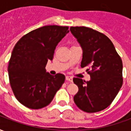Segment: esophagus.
Segmentation results:
<instances>
[{
	"label": "esophagus",
	"mask_w": 131,
	"mask_h": 131,
	"mask_svg": "<svg viewBox=\"0 0 131 131\" xmlns=\"http://www.w3.org/2000/svg\"><path fill=\"white\" fill-rule=\"evenodd\" d=\"M66 80H67V81H70V82H72V81H73V79H72V77H69V76L66 77Z\"/></svg>",
	"instance_id": "34e87169"
}]
</instances>
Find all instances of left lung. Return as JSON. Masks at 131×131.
<instances>
[{
    "label": "left lung",
    "instance_id": "8db88e82",
    "mask_svg": "<svg viewBox=\"0 0 131 131\" xmlns=\"http://www.w3.org/2000/svg\"><path fill=\"white\" fill-rule=\"evenodd\" d=\"M70 31L82 48L81 67H88L91 76L88 81L74 78L79 87L74 101L83 112H97L110 106L122 86V60L103 34L85 27H71Z\"/></svg>",
    "mask_w": 131,
    "mask_h": 131
}]
</instances>
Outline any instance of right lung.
<instances>
[{"label":"right lung","mask_w":131,"mask_h":131,"mask_svg":"<svg viewBox=\"0 0 131 131\" xmlns=\"http://www.w3.org/2000/svg\"><path fill=\"white\" fill-rule=\"evenodd\" d=\"M68 27L44 26L24 35L14 47L8 64L13 93L25 107L38 110L48 106L64 82L65 76H52L46 66L54 50L69 33Z\"/></svg>","instance_id":"add662e5"}]
</instances>
